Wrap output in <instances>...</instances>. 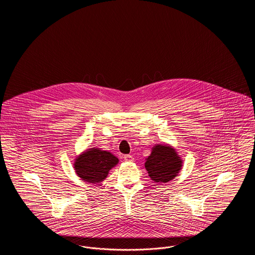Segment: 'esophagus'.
Here are the masks:
<instances>
[{
	"mask_svg": "<svg viewBox=\"0 0 255 255\" xmlns=\"http://www.w3.org/2000/svg\"><path fill=\"white\" fill-rule=\"evenodd\" d=\"M123 158H124L125 161H129V162H131V161L133 160V156H131V155H125Z\"/></svg>",
	"mask_w": 255,
	"mask_h": 255,
	"instance_id": "1",
	"label": "esophagus"
}]
</instances>
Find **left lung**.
I'll return each instance as SVG.
<instances>
[{"instance_id": "left-lung-1", "label": "left lung", "mask_w": 255, "mask_h": 255, "mask_svg": "<svg viewBox=\"0 0 255 255\" xmlns=\"http://www.w3.org/2000/svg\"><path fill=\"white\" fill-rule=\"evenodd\" d=\"M182 159L170 144H155L150 156L145 158V169L150 179L156 183L174 180L182 168Z\"/></svg>"}]
</instances>
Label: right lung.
I'll use <instances>...</instances> for the list:
<instances>
[{
  "mask_svg": "<svg viewBox=\"0 0 255 255\" xmlns=\"http://www.w3.org/2000/svg\"><path fill=\"white\" fill-rule=\"evenodd\" d=\"M119 163V158L100 148H89L74 158L73 168L76 175L86 182H103L110 170Z\"/></svg>",
  "mask_w": 255,
  "mask_h": 255,
  "instance_id": "add662e5",
  "label": "right lung"
}]
</instances>
